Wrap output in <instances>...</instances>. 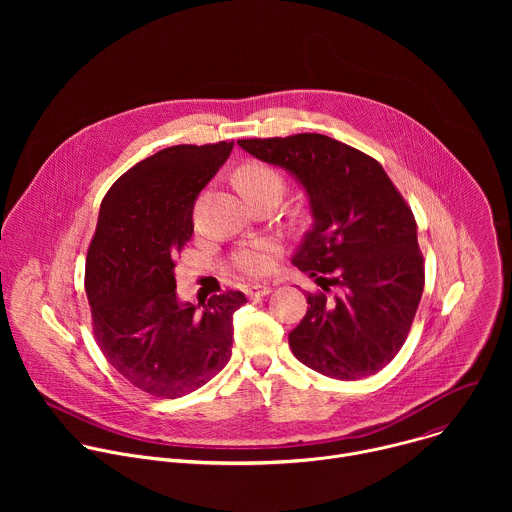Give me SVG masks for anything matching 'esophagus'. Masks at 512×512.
Returning <instances> with one entry per match:
<instances>
[{
    "label": "esophagus",
    "instance_id": "34e87169",
    "mask_svg": "<svg viewBox=\"0 0 512 512\" xmlns=\"http://www.w3.org/2000/svg\"><path fill=\"white\" fill-rule=\"evenodd\" d=\"M269 291H271V287H267V285H249V287L245 289V296H247L249 300H259V298L267 296Z\"/></svg>",
    "mask_w": 512,
    "mask_h": 512
}]
</instances>
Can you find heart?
<instances>
[{
    "label": "heart",
    "mask_w": 512,
    "mask_h": 512,
    "mask_svg": "<svg viewBox=\"0 0 512 512\" xmlns=\"http://www.w3.org/2000/svg\"><path fill=\"white\" fill-rule=\"evenodd\" d=\"M235 182L249 200L267 192H277L279 196L283 192V176L275 168L259 162L241 166L235 174ZM275 249L277 245L269 239L251 241L233 253V267L245 277H259L271 269Z\"/></svg>",
    "instance_id": "b5f03b06"
}]
</instances>
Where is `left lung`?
I'll use <instances>...</instances> for the list:
<instances>
[{
    "label": "left lung",
    "instance_id": "8db88e82",
    "mask_svg": "<svg viewBox=\"0 0 512 512\" xmlns=\"http://www.w3.org/2000/svg\"><path fill=\"white\" fill-rule=\"evenodd\" d=\"M306 188L314 218L294 265L322 287L289 332L306 367L340 381L375 375L401 350L425 283L415 216L383 166L320 133L239 139Z\"/></svg>",
    "mask_w": 512,
    "mask_h": 512
}]
</instances>
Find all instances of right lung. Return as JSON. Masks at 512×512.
<instances>
[{"label":"right lung","mask_w":512,"mask_h":512,"mask_svg":"<svg viewBox=\"0 0 512 512\" xmlns=\"http://www.w3.org/2000/svg\"><path fill=\"white\" fill-rule=\"evenodd\" d=\"M233 143L172 145L129 168L105 194L87 251L93 336L125 381L160 399L196 391L233 352V314L247 298L227 289L198 312L178 302L174 277L194 202Z\"/></svg>","instance_id":"add662e5"}]
</instances>
